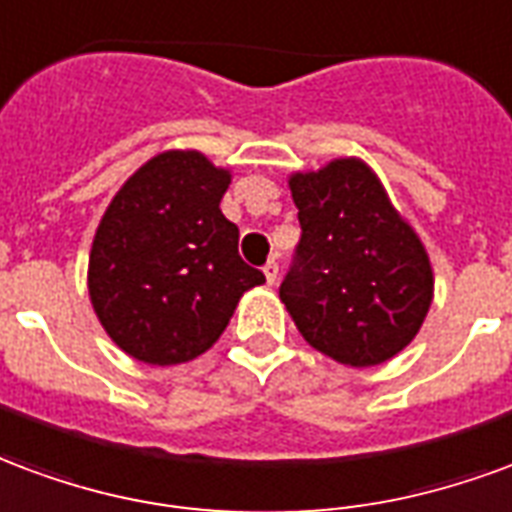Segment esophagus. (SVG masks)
<instances>
[{"instance_id": "obj_1", "label": "esophagus", "mask_w": 512, "mask_h": 512, "mask_svg": "<svg viewBox=\"0 0 512 512\" xmlns=\"http://www.w3.org/2000/svg\"><path fill=\"white\" fill-rule=\"evenodd\" d=\"M261 270H264V278H267V283H270V286L278 281V261H275V259L267 261V264H264Z\"/></svg>"}]
</instances>
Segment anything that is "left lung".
I'll use <instances>...</instances> for the list:
<instances>
[{"instance_id": "obj_1", "label": "left lung", "mask_w": 512, "mask_h": 512, "mask_svg": "<svg viewBox=\"0 0 512 512\" xmlns=\"http://www.w3.org/2000/svg\"><path fill=\"white\" fill-rule=\"evenodd\" d=\"M300 242L281 300L302 338L365 368L409 346L434 300L423 242L363 160H333L289 179Z\"/></svg>"}]
</instances>
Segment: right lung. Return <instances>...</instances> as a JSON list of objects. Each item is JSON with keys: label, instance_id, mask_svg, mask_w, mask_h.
<instances>
[{"label": "right lung", "instance_id": "right-lung-1", "mask_svg": "<svg viewBox=\"0 0 512 512\" xmlns=\"http://www.w3.org/2000/svg\"><path fill=\"white\" fill-rule=\"evenodd\" d=\"M231 174L201 152H163L119 188L89 253V297L111 341L141 363L207 352L264 272L220 212Z\"/></svg>", "mask_w": 512, "mask_h": 512}]
</instances>
